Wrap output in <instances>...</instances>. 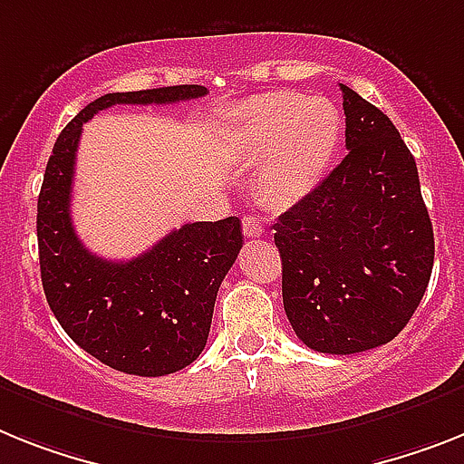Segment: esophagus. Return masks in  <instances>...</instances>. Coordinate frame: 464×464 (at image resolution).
<instances>
[{
	"label": "esophagus",
	"mask_w": 464,
	"mask_h": 464,
	"mask_svg": "<svg viewBox=\"0 0 464 464\" xmlns=\"http://www.w3.org/2000/svg\"><path fill=\"white\" fill-rule=\"evenodd\" d=\"M243 233L247 238H256V236H262L264 233V224L252 214H245L243 217Z\"/></svg>",
	"instance_id": "esophagus-1"
}]
</instances>
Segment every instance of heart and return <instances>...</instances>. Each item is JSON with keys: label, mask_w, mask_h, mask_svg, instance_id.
I'll use <instances>...</instances> for the list:
<instances>
[{"label": "heart", "mask_w": 464, "mask_h": 464, "mask_svg": "<svg viewBox=\"0 0 464 464\" xmlns=\"http://www.w3.org/2000/svg\"><path fill=\"white\" fill-rule=\"evenodd\" d=\"M233 155L255 165V196L271 209H290L314 193L333 169L344 139V118L325 96L256 93L233 108Z\"/></svg>", "instance_id": "1"}]
</instances>
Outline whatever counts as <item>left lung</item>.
Listing matches in <instances>:
<instances>
[{
    "label": "left lung",
    "instance_id": "left-lung-1",
    "mask_svg": "<svg viewBox=\"0 0 464 464\" xmlns=\"http://www.w3.org/2000/svg\"><path fill=\"white\" fill-rule=\"evenodd\" d=\"M342 89L349 155L306 200L280 214L283 306L321 353L392 342L418 309L434 266V231L415 158L392 120Z\"/></svg>",
    "mask_w": 464,
    "mask_h": 464
}]
</instances>
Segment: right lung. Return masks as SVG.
I'll list each match as a JSON object with an SVG mask.
<instances>
[{"mask_svg": "<svg viewBox=\"0 0 464 464\" xmlns=\"http://www.w3.org/2000/svg\"><path fill=\"white\" fill-rule=\"evenodd\" d=\"M205 93L200 84L106 93L70 120L46 162L37 198L46 302L70 340L127 375H169L200 356L221 280L243 247V228L238 217L184 224L130 262L89 252L70 219L82 124L120 103L160 106Z\"/></svg>", "mask_w": 464, "mask_h": 464, "instance_id": "obj_1", "label": "right lung"}]
</instances>
